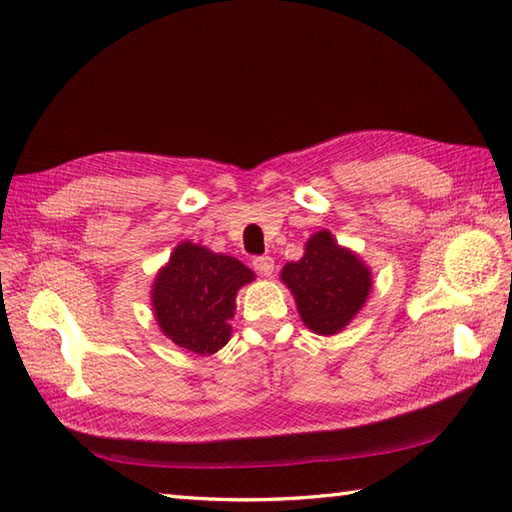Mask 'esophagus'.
<instances>
[{"label": "esophagus", "instance_id": "1", "mask_svg": "<svg viewBox=\"0 0 512 512\" xmlns=\"http://www.w3.org/2000/svg\"><path fill=\"white\" fill-rule=\"evenodd\" d=\"M273 268H275V259L273 257L264 255V257H255L253 259V270H255V273L262 275V277L273 275Z\"/></svg>", "mask_w": 512, "mask_h": 512}]
</instances>
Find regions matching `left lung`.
<instances>
[{
	"mask_svg": "<svg viewBox=\"0 0 512 512\" xmlns=\"http://www.w3.org/2000/svg\"><path fill=\"white\" fill-rule=\"evenodd\" d=\"M303 323L317 334L343 330L372 288L367 266L350 250L334 242L328 231H321L306 244V255L281 270Z\"/></svg>",
	"mask_w": 512,
	"mask_h": 512,
	"instance_id": "8db88e82",
	"label": "left lung"
}]
</instances>
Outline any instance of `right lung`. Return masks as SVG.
Returning a JSON list of instances; mask_svg holds the SVG:
<instances>
[{
  "label": "right lung",
  "instance_id": "obj_1",
  "mask_svg": "<svg viewBox=\"0 0 512 512\" xmlns=\"http://www.w3.org/2000/svg\"><path fill=\"white\" fill-rule=\"evenodd\" d=\"M253 281V270L233 257L182 242L156 277L158 325L184 350L209 356L231 336L237 288Z\"/></svg>",
  "mask_w": 512,
  "mask_h": 512
}]
</instances>
